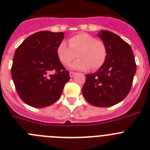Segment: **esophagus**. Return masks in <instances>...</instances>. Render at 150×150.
I'll use <instances>...</instances> for the list:
<instances>
[{
  "mask_svg": "<svg viewBox=\"0 0 150 150\" xmlns=\"http://www.w3.org/2000/svg\"><path fill=\"white\" fill-rule=\"evenodd\" d=\"M75 74H76V73L71 71V72H70V76H71V77H73V76H74Z\"/></svg>",
  "mask_w": 150,
  "mask_h": 150,
  "instance_id": "34e87169",
  "label": "esophagus"
}]
</instances>
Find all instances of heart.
I'll return each instance as SVG.
<instances>
[{
    "label": "heart",
    "mask_w": 150,
    "mask_h": 150,
    "mask_svg": "<svg viewBox=\"0 0 150 150\" xmlns=\"http://www.w3.org/2000/svg\"><path fill=\"white\" fill-rule=\"evenodd\" d=\"M68 44L62 41L57 48V54L63 65H68L76 57H79L70 67L73 69L98 70L108 57V48L101 40L87 33H79L68 39Z\"/></svg>",
    "instance_id": "obj_1"
}]
</instances>
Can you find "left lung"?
<instances>
[{
    "instance_id": "left-lung-1",
    "label": "left lung",
    "mask_w": 150,
    "mask_h": 150,
    "mask_svg": "<svg viewBox=\"0 0 150 150\" xmlns=\"http://www.w3.org/2000/svg\"><path fill=\"white\" fill-rule=\"evenodd\" d=\"M108 48L105 64L96 73L87 74L82 87L91 105L107 108L123 100L132 88L136 63L130 45L115 34L102 30L98 34Z\"/></svg>"
}]
</instances>
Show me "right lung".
Instances as JSON below:
<instances>
[{
    "label": "right lung",
    "mask_w": 150,
    "mask_h": 150,
    "mask_svg": "<svg viewBox=\"0 0 150 150\" xmlns=\"http://www.w3.org/2000/svg\"><path fill=\"white\" fill-rule=\"evenodd\" d=\"M63 32L38 31L16 49L12 62V79L20 98L34 108H45L60 97L70 74L59 61L57 45ZM54 71V74H50Z\"/></svg>",
    "instance_id": "add662e5"
}]
</instances>
